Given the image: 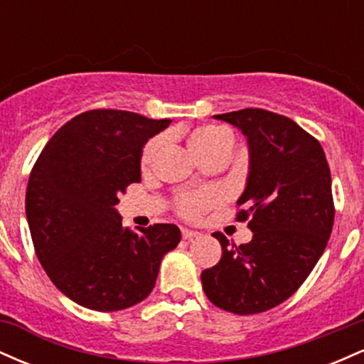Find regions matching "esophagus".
<instances>
[{
  "label": "esophagus",
  "instance_id": "1",
  "mask_svg": "<svg viewBox=\"0 0 364 364\" xmlns=\"http://www.w3.org/2000/svg\"><path fill=\"white\" fill-rule=\"evenodd\" d=\"M181 236L185 237V240H195V237L200 236V232H198V231H193V229L183 228V229H181Z\"/></svg>",
  "mask_w": 364,
  "mask_h": 364
}]
</instances>
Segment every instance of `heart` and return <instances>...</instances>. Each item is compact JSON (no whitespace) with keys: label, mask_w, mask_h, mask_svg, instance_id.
I'll return each mask as SVG.
<instances>
[{"label":"heart","mask_w":364,"mask_h":364,"mask_svg":"<svg viewBox=\"0 0 364 364\" xmlns=\"http://www.w3.org/2000/svg\"><path fill=\"white\" fill-rule=\"evenodd\" d=\"M190 147L200 159H205L212 154L228 152L231 154L235 147V135L224 127H215V124H205V127L195 128L190 133ZM162 147V136L149 140L144 150H141V168L149 169L156 161L159 150ZM217 200V193L212 190L200 191H183L179 193L176 203L179 212L186 217H196L200 212L205 210Z\"/></svg>","instance_id":"obj_1"}]
</instances>
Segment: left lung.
Here are the masks:
<instances>
[{"label":"left lung","mask_w":364,"mask_h":364,"mask_svg":"<svg viewBox=\"0 0 364 364\" xmlns=\"http://www.w3.org/2000/svg\"><path fill=\"white\" fill-rule=\"evenodd\" d=\"M214 118L248 141L237 220L250 219L253 237L231 246L214 232L223 257L203 270L202 286L225 311L262 313L294 294L323 253L333 225L332 178L320 141L286 116L250 107Z\"/></svg>","instance_id":"left-lung-1"}]
</instances>
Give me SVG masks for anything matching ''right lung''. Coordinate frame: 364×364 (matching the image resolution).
<instances>
[{"instance_id":"1","label":"right lung","mask_w":364,"mask_h":364,"mask_svg":"<svg viewBox=\"0 0 364 364\" xmlns=\"http://www.w3.org/2000/svg\"><path fill=\"white\" fill-rule=\"evenodd\" d=\"M171 119L94 109L63 124L37 159L25 214L46 274L66 298L95 311L144 301L164 255L181 231L154 224L132 232L121 224L118 195L141 178V149Z\"/></svg>"}]
</instances>
